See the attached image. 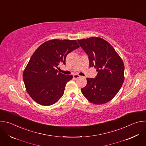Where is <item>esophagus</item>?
Here are the masks:
<instances>
[{
	"label": "esophagus",
	"mask_w": 146,
	"mask_h": 146,
	"mask_svg": "<svg viewBox=\"0 0 146 146\" xmlns=\"http://www.w3.org/2000/svg\"><path fill=\"white\" fill-rule=\"evenodd\" d=\"M80 77V76H79L78 74H74L73 75V78H75V79H76V78H78Z\"/></svg>",
	"instance_id": "esophagus-1"
}]
</instances>
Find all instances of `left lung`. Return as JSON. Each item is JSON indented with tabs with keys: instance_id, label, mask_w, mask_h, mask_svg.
I'll list each match as a JSON object with an SVG mask.
<instances>
[{
	"instance_id": "1",
	"label": "left lung",
	"mask_w": 146,
	"mask_h": 146,
	"mask_svg": "<svg viewBox=\"0 0 146 146\" xmlns=\"http://www.w3.org/2000/svg\"><path fill=\"white\" fill-rule=\"evenodd\" d=\"M88 56L90 66L96 69L95 78H87L81 92L91 103L101 105L111 100L118 92L124 81L123 62L114 48L100 37L77 40Z\"/></svg>"
}]
</instances>
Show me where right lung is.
Wrapping results in <instances>:
<instances>
[{
    "label": "right lung",
    "mask_w": 146,
    "mask_h": 146,
    "mask_svg": "<svg viewBox=\"0 0 146 146\" xmlns=\"http://www.w3.org/2000/svg\"><path fill=\"white\" fill-rule=\"evenodd\" d=\"M80 47L76 40H50L40 45L32 55L23 73L27 92L36 102L50 106L63 96L73 76L58 72L65 65L67 55Z\"/></svg>",
    "instance_id": "add662e5"
}]
</instances>
